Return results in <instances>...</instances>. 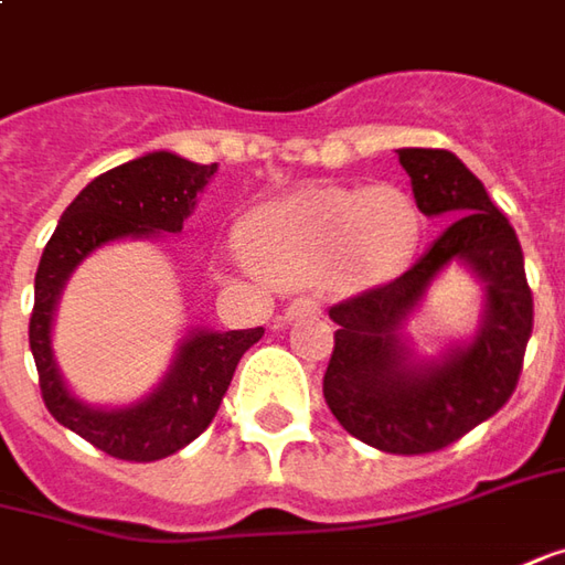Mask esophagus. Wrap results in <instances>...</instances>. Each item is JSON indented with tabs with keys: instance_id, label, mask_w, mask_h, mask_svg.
Masks as SVG:
<instances>
[{
	"instance_id": "34e87169",
	"label": "esophagus",
	"mask_w": 565,
	"mask_h": 565,
	"mask_svg": "<svg viewBox=\"0 0 565 565\" xmlns=\"http://www.w3.org/2000/svg\"><path fill=\"white\" fill-rule=\"evenodd\" d=\"M312 312H321V306L316 300L290 302V306L284 309V316H278V324H290L294 319H300V316H312Z\"/></svg>"
}]
</instances>
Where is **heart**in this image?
Segmentation results:
<instances>
[{"instance_id": "1", "label": "heart", "mask_w": 565, "mask_h": 565, "mask_svg": "<svg viewBox=\"0 0 565 565\" xmlns=\"http://www.w3.org/2000/svg\"><path fill=\"white\" fill-rule=\"evenodd\" d=\"M249 263L271 281L362 287L394 278L413 256L418 212L394 186L306 184L249 209L237 224Z\"/></svg>"}]
</instances>
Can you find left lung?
<instances>
[{"mask_svg":"<svg viewBox=\"0 0 565 565\" xmlns=\"http://www.w3.org/2000/svg\"><path fill=\"white\" fill-rule=\"evenodd\" d=\"M422 215L454 218L409 271L334 302V350L321 381L343 428L384 454L418 457L450 447L513 397L535 302L507 215L447 149H399ZM459 258L486 281L489 309L477 341L438 366H416L398 324L440 267Z\"/></svg>","mask_w":565,"mask_h":565,"instance_id":"1","label":"left lung"}]
</instances>
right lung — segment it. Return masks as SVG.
<instances>
[{
	"label": "right lung",
	"mask_w": 565,
	"mask_h": 565,
	"mask_svg": "<svg viewBox=\"0 0 565 565\" xmlns=\"http://www.w3.org/2000/svg\"><path fill=\"white\" fill-rule=\"evenodd\" d=\"M215 168V162L196 166L171 152H149L111 168L77 193L43 249L30 312V353L40 375V394L55 422L108 457L156 462L200 438L218 413L241 356L265 334V328L190 334L159 391L137 406L111 413L89 409L71 397L52 360V309L74 265L118 237L181 231Z\"/></svg>",
	"instance_id": "obj_1"
}]
</instances>
